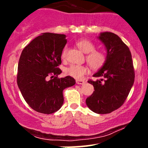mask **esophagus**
<instances>
[{
  "instance_id": "1",
  "label": "esophagus",
  "mask_w": 148,
  "mask_h": 148,
  "mask_svg": "<svg viewBox=\"0 0 148 148\" xmlns=\"http://www.w3.org/2000/svg\"><path fill=\"white\" fill-rule=\"evenodd\" d=\"M76 84H79V85H83L86 83L84 81H83V80H76Z\"/></svg>"
}]
</instances>
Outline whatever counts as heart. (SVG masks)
<instances>
[{"mask_svg":"<svg viewBox=\"0 0 148 148\" xmlns=\"http://www.w3.org/2000/svg\"><path fill=\"white\" fill-rule=\"evenodd\" d=\"M76 45L85 53H87L86 59L88 63L92 69H99L104 64L106 56L101 51L95 50V45L87 39H81L76 42ZM67 48L64 47L62 52V58L64 59L67 56ZM88 72V68L85 65L71 64L66 68L65 73L67 75L76 79H82L85 74Z\"/></svg>","mask_w":148,"mask_h":148,"instance_id":"obj_1","label":"heart"}]
</instances>
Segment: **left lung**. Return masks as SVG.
Masks as SVG:
<instances>
[{
  "instance_id": "8db88e82",
  "label": "left lung",
  "mask_w": 148,
  "mask_h": 148,
  "mask_svg": "<svg viewBox=\"0 0 148 148\" xmlns=\"http://www.w3.org/2000/svg\"><path fill=\"white\" fill-rule=\"evenodd\" d=\"M98 38L106 47V58L101 68L93 75L100 79L88 81L93 85L95 91L86 102L92 111L106 114L125 102L133 86L135 73L130 49L118 35L104 32Z\"/></svg>"
}]
</instances>
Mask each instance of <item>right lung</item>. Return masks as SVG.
<instances>
[{
    "mask_svg": "<svg viewBox=\"0 0 148 148\" xmlns=\"http://www.w3.org/2000/svg\"><path fill=\"white\" fill-rule=\"evenodd\" d=\"M67 43L66 35L45 33L22 51L18 64L17 85L25 101L37 112L51 114L63 104L62 91L76 84L74 78L59 79L58 66ZM50 77L51 79L48 80Z\"/></svg>",
    "mask_w": 148,
    "mask_h": 148,
    "instance_id": "1",
    "label": "right lung"
}]
</instances>
